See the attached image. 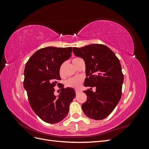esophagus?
Listing matches in <instances>:
<instances>
[{
  "label": "esophagus",
  "mask_w": 149,
  "mask_h": 149,
  "mask_svg": "<svg viewBox=\"0 0 149 149\" xmlns=\"http://www.w3.org/2000/svg\"><path fill=\"white\" fill-rule=\"evenodd\" d=\"M75 93H76V94H79L80 93V91H79V90H78V89H76L75 90Z\"/></svg>",
  "instance_id": "esophagus-1"
}]
</instances>
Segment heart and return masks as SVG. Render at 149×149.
<instances>
[{
	"label": "heart",
	"mask_w": 149,
	"mask_h": 149,
	"mask_svg": "<svg viewBox=\"0 0 149 149\" xmlns=\"http://www.w3.org/2000/svg\"><path fill=\"white\" fill-rule=\"evenodd\" d=\"M80 59L79 58H75L72 60L73 65L75 66L76 62ZM60 74L61 76H63V66H61L60 68ZM83 81V78L82 76H78V77H73L67 79L65 82V85L66 87L71 88H78L80 87Z\"/></svg>",
	"instance_id": "1"
}]
</instances>
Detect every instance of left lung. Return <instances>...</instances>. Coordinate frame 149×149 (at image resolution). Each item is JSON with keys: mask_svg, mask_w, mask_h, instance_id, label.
Here are the masks:
<instances>
[{"mask_svg": "<svg viewBox=\"0 0 149 149\" xmlns=\"http://www.w3.org/2000/svg\"><path fill=\"white\" fill-rule=\"evenodd\" d=\"M76 56L83 58L86 65V78L84 86L96 87V91L89 89L84 91L87 100L81 107L88 118L101 120L113 111L120 101L124 74L118 58L107 46L91 44L84 47H74Z\"/></svg>", "mask_w": 149, "mask_h": 149, "instance_id": "8db88e82", "label": "left lung"}]
</instances>
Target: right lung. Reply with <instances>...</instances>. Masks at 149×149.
Masks as SVG:
<instances>
[{
	"label": "right lung",
	"instance_id": "right-lung-1",
	"mask_svg": "<svg viewBox=\"0 0 149 149\" xmlns=\"http://www.w3.org/2000/svg\"><path fill=\"white\" fill-rule=\"evenodd\" d=\"M71 52L72 47L43 48L36 52L26 63L24 87L31 109L45 123L55 124L63 119L76 96L74 89L64 88L58 83L61 80L60 66L69 59ZM56 84L61 90L58 98L54 95Z\"/></svg>",
	"mask_w": 149,
	"mask_h": 149
}]
</instances>
